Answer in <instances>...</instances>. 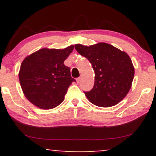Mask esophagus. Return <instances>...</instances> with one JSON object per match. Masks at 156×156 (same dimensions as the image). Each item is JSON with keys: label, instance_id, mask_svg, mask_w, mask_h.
Masks as SVG:
<instances>
[{"label": "esophagus", "instance_id": "1", "mask_svg": "<svg viewBox=\"0 0 156 156\" xmlns=\"http://www.w3.org/2000/svg\"><path fill=\"white\" fill-rule=\"evenodd\" d=\"M81 82V77H78L76 79V82L77 83H80Z\"/></svg>", "mask_w": 156, "mask_h": 156}]
</instances>
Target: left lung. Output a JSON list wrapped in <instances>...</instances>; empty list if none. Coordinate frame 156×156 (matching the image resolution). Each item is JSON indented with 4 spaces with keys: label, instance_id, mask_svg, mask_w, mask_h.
Returning a JSON list of instances; mask_svg holds the SVG:
<instances>
[{
    "label": "left lung",
    "instance_id": "obj_1",
    "mask_svg": "<svg viewBox=\"0 0 156 156\" xmlns=\"http://www.w3.org/2000/svg\"><path fill=\"white\" fill-rule=\"evenodd\" d=\"M76 50L90 62L94 71L93 88L84 91L91 103L100 107L116 105L131 87L134 67L129 55L109 44L74 45Z\"/></svg>",
    "mask_w": 156,
    "mask_h": 156
}]
</instances>
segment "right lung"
I'll use <instances>...</instances> for the list:
<instances>
[{"mask_svg": "<svg viewBox=\"0 0 156 156\" xmlns=\"http://www.w3.org/2000/svg\"><path fill=\"white\" fill-rule=\"evenodd\" d=\"M74 50L43 48L27 57L21 64L19 80L25 97L42 109H51L64 101L72 82L70 68L64 65Z\"/></svg>", "mask_w": 156, "mask_h": 156, "instance_id": "right-lung-1", "label": "right lung"}]
</instances>
